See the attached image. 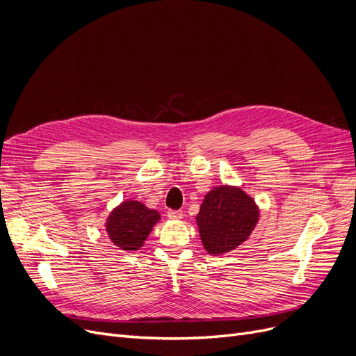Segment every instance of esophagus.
<instances>
[{"label": "esophagus", "instance_id": "34e87169", "mask_svg": "<svg viewBox=\"0 0 356 356\" xmlns=\"http://www.w3.org/2000/svg\"><path fill=\"white\" fill-rule=\"evenodd\" d=\"M166 215L170 220H178L184 216V213H182V210H168Z\"/></svg>", "mask_w": 356, "mask_h": 356}]
</instances>
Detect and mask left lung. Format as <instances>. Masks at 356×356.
Instances as JSON below:
<instances>
[{
    "label": "left lung",
    "mask_w": 356,
    "mask_h": 356,
    "mask_svg": "<svg viewBox=\"0 0 356 356\" xmlns=\"http://www.w3.org/2000/svg\"><path fill=\"white\" fill-rule=\"evenodd\" d=\"M260 219L254 198L236 186H218L210 190L195 216L204 250L222 255L244 244Z\"/></svg>",
    "instance_id": "8db88e82"
}]
</instances>
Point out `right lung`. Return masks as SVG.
Masks as SVG:
<instances>
[{
  "label": "right lung",
  "mask_w": 356,
  "mask_h": 356,
  "mask_svg": "<svg viewBox=\"0 0 356 356\" xmlns=\"http://www.w3.org/2000/svg\"><path fill=\"white\" fill-rule=\"evenodd\" d=\"M161 220L158 210L138 200H125L113 207L105 220L111 243L122 251H137L145 245L153 226Z\"/></svg>",
  "instance_id": "1"
}]
</instances>
